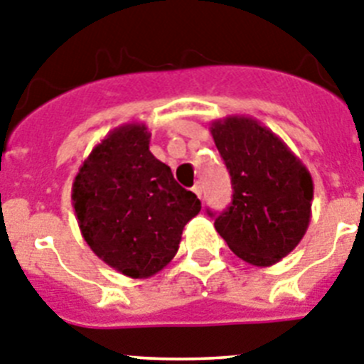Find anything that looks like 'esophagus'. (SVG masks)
<instances>
[{"label":"esophagus","mask_w":364,"mask_h":364,"mask_svg":"<svg viewBox=\"0 0 364 364\" xmlns=\"http://www.w3.org/2000/svg\"><path fill=\"white\" fill-rule=\"evenodd\" d=\"M193 193H195L198 198L202 197V184H200V182H197V184L193 186Z\"/></svg>","instance_id":"esophagus-1"}]
</instances>
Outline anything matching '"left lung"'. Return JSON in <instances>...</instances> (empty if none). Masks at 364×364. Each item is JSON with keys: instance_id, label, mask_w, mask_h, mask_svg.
<instances>
[{"instance_id": "left-lung-1", "label": "left lung", "mask_w": 364, "mask_h": 364, "mask_svg": "<svg viewBox=\"0 0 364 364\" xmlns=\"http://www.w3.org/2000/svg\"><path fill=\"white\" fill-rule=\"evenodd\" d=\"M210 131L233 186V200L217 215L215 230L239 259L273 266L294 252L308 230L310 171L255 118L233 114L211 122Z\"/></svg>"}]
</instances>
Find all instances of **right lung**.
<instances>
[{
    "mask_svg": "<svg viewBox=\"0 0 364 364\" xmlns=\"http://www.w3.org/2000/svg\"><path fill=\"white\" fill-rule=\"evenodd\" d=\"M146 124H124L83 160L73 182L82 237L96 257L131 279L171 262L184 226L200 211L197 195L149 151Z\"/></svg>",
    "mask_w": 364,
    "mask_h": 364,
    "instance_id": "1",
    "label": "right lung"
}]
</instances>
